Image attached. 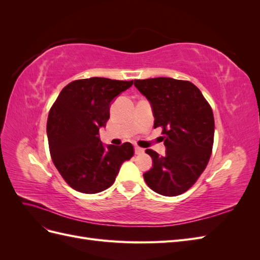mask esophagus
<instances>
[{
  "label": "esophagus",
  "instance_id": "obj_1",
  "mask_svg": "<svg viewBox=\"0 0 260 260\" xmlns=\"http://www.w3.org/2000/svg\"><path fill=\"white\" fill-rule=\"evenodd\" d=\"M135 152H136L137 155H141V154L144 153V149L142 147H140V146H135Z\"/></svg>",
  "mask_w": 260,
  "mask_h": 260
}]
</instances>
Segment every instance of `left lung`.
I'll return each instance as SVG.
<instances>
[{
  "mask_svg": "<svg viewBox=\"0 0 260 260\" xmlns=\"http://www.w3.org/2000/svg\"><path fill=\"white\" fill-rule=\"evenodd\" d=\"M137 89L151 102L154 128L162 129L166 155L153 149V167L143 175L156 193L177 196L186 192L205 170L214 145L212 109L198 86L174 78L135 80Z\"/></svg>",
  "mask_w": 260,
  "mask_h": 260,
  "instance_id": "left-lung-1",
  "label": "left lung"
}]
</instances>
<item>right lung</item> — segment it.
<instances>
[{
  "instance_id": "obj_1",
  "label": "right lung",
  "mask_w": 260,
  "mask_h": 260,
  "mask_svg": "<svg viewBox=\"0 0 260 260\" xmlns=\"http://www.w3.org/2000/svg\"><path fill=\"white\" fill-rule=\"evenodd\" d=\"M131 81L93 77L68 83L52 105L46 131L52 160L74 190L95 194L114 182L121 164L135 154L131 143L105 147L100 128L109 119L111 102Z\"/></svg>"
}]
</instances>
